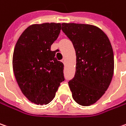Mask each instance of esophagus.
Here are the masks:
<instances>
[{
  "instance_id": "1",
  "label": "esophagus",
  "mask_w": 126,
  "mask_h": 126,
  "mask_svg": "<svg viewBox=\"0 0 126 126\" xmlns=\"http://www.w3.org/2000/svg\"><path fill=\"white\" fill-rule=\"evenodd\" d=\"M62 61V62H63V64H65V58H63V59H62V61Z\"/></svg>"
}]
</instances>
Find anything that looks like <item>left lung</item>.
Returning <instances> with one entry per match:
<instances>
[{"label":"left lung","mask_w":126,"mask_h":126,"mask_svg":"<svg viewBox=\"0 0 126 126\" xmlns=\"http://www.w3.org/2000/svg\"><path fill=\"white\" fill-rule=\"evenodd\" d=\"M76 55L75 76L68 82L79 105L95 103L107 91L113 75L114 56L110 42L99 28L89 24L62 23Z\"/></svg>","instance_id":"obj_1"}]
</instances>
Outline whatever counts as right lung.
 I'll return each instance as SVG.
<instances>
[{
    "label": "right lung",
    "instance_id": "1",
    "mask_svg": "<svg viewBox=\"0 0 126 126\" xmlns=\"http://www.w3.org/2000/svg\"><path fill=\"white\" fill-rule=\"evenodd\" d=\"M61 23H46L28 27L19 37L13 55V69L22 93L31 102L46 105L65 80L63 63L50 50Z\"/></svg>",
    "mask_w": 126,
    "mask_h": 126
}]
</instances>
